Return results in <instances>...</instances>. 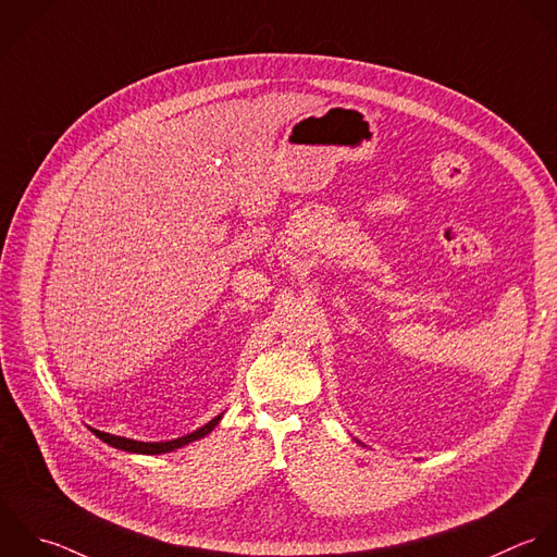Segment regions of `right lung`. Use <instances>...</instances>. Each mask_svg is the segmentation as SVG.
Returning a JSON list of instances; mask_svg holds the SVG:
<instances>
[{"instance_id": "add662e5", "label": "right lung", "mask_w": 557, "mask_h": 557, "mask_svg": "<svg viewBox=\"0 0 557 557\" xmlns=\"http://www.w3.org/2000/svg\"><path fill=\"white\" fill-rule=\"evenodd\" d=\"M221 417H223V414L214 417L210 423H206L203 428L195 430L193 434H186V436H182V438H175V441H166V443H140V441H132V438H123V436H114V434H106V432H99V430H92V428H90V432H92L97 438H101L106 445L114 447V449H121V451H129V454L158 456V454H169V451H175V449H180V447H184V445H188V443H195V441H199V438L208 436V434H210V432H212V430L219 425Z\"/></svg>"}]
</instances>
